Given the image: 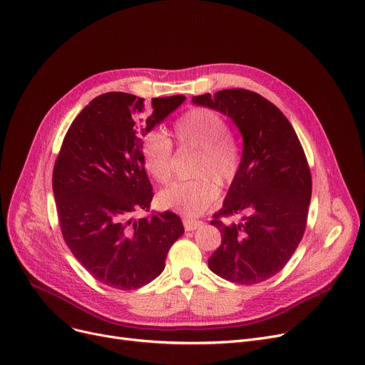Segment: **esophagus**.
Listing matches in <instances>:
<instances>
[{"label": "esophagus", "instance_id": "1", "mask_svg": "<svg viewBox=\"0 0 365 365\" xmlns=\"http://www.w3.org/2000/svg\"><path fill=\"white\" fill-rule=\"evenodd\" d=\"M202 225L201 220H194V219H183V227L185 231H195Z\"/></svg>", "mask_w": 365, "mask_h": 365}]
</instances>
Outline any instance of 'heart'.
Returning a JSON list of instances; mask_svg holds the SVG:
<instances>
[{
  "mask_svg": "<svg viewBox=\"0 0 365 365\" xmlns=\"http://www.w3.org/2000/svg\"><path fill=\"white\" fill-rule=\"evenodd\" d=\"M174 135L182 149L197 152L189 182H176L160 192L165 209L185 216H198L217 198V186H230L242 167V152L230 135V125L209 108H192L174 123ZM143 167L158 183H167L173 174V143L161 133H152L141 145ZM212 180L210 181V179Z\"/></svg>",
  "mask_w": 365,
  "mask_h": 365,
  "instance_id": "heart-1",
  "label": "heart"
}]
</instances>
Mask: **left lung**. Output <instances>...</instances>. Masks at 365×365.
<instances>
[{
  "mask_svg": "<svg viewBox=\"0 0 365 365\" xmlns=\"http://www.w3.org/2000/svg\"><path fill=\"white\" fill-rule=\"evenodd\" d=\"M192 103L231 118L243 135L242 167L212 225L222 235L210 270L234 283L253 284L277 274L306 231L312 174L289 120L259 93L224 89ZM240 214L237 222L223 217Z\"/></svg>",
  "mask_w": 365,
  "mask_h": 365,
  "instance_id": "8db88e82",
  "label": "left lung"
}]
</instances>
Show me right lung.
Here are the masks:
<instances>
[{
    "label": "right lung",
    "mask_w": 365,
    "mask_h": 365,
    "mask_svg": "<svg viewBox=\"0 0 365 365\" xmlns=\"http://www.w3.org/2000/svg\"><path fill=\"white\" fill-rule=\"evenodd\" d=\"M183 95L145 98L108 92L73 120L53 168L62 237L86 270L116 289H137L160 276L170 247L185 232L173 212L134 219L150 209L152 185L141 161L143 137L174 112Z\"/></svg>",
    "instance_id": "1"
}]
</instances>
